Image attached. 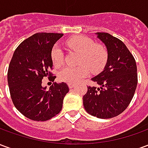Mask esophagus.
Segmentation results:
<instances>
[{
  "mask_svg": "<svg viewBox=\"0 0 148 148\" xmlns=\"http://www.w3.org/2000/svg\"><path fill=\"white\" fill-rule=\"evenodd\" d=\"M68 86H69V88L70 89H73L75 86H74V84H72V83H69L68 84Z\"/></svg>",
  "mask_w": 148,
  "mask_h": 148,
  "instance_id": "obj_1",
  "label": "esophagus"
}]
</instances>
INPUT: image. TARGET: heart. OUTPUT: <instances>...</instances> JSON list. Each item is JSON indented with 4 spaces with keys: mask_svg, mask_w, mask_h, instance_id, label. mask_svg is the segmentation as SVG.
<instances>
[{
    "mask_svg": "<svg viewBox=\"0 0 148 148\" xmlns=\"http://www.w3.org/2000/svg\"><path fill=\"white\" fill-rule=\"evenodd\" d=\"M68 47L82 54L79 66H66L58 74L59 79L67 83H77L87 77L90 71L99 73L103 71L108 61V51L104 46L95 44L93 39L77 36L68 40ZM53 64L59 66L63 63L64 56L60 47L55 45L51 52Z\"/></svg>",
    "mask_w": 148,
    "mask_h": 148,
    "instance_id": "heart-1",
    "label": "heart"
}]
</instances>
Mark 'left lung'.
I'll return each mask as SVG.
<instances>
[{"instance_id": "obj_1", "label": "left lung", "mask_w": 148, "mask_h": 148, "mask_svg": "<svg viewBox=\"0 0 148 148\" xmlns=\"http://www.w3.org/2000/svg\"><path fill=\"white\" fill-rule=\"evenodd\" d=\"M108 51L104 71L91 80L100 87H87L83 96L86 111L93 116L109 119L127 109L138 82L137 67L133 55L124 42L106 32H97Z\"/></svg>"}]
</instances>
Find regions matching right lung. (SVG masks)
I'll list each match as a JSON object with an SVG mask.
<instances>
[{
    "label": "right lung",
    "instance_id": "obj_1",
    "mask_svg": "<svg viewBox=\"0 0 148 148\" xmlns=\"http://www.w3.org/2000/svg\"><path fill=\"white\" fill-rule=\"evenodd\" d=\"M63 34H34L16 49L9 63L8 83L12 102L18 111L30 120L45 121L58 114L69 87L65 82H54L47 90L43 77L54 82L51 52Z\"/></svg>",
    "mask_w": 148,
    "mask_h": 148
}]
</instances>
